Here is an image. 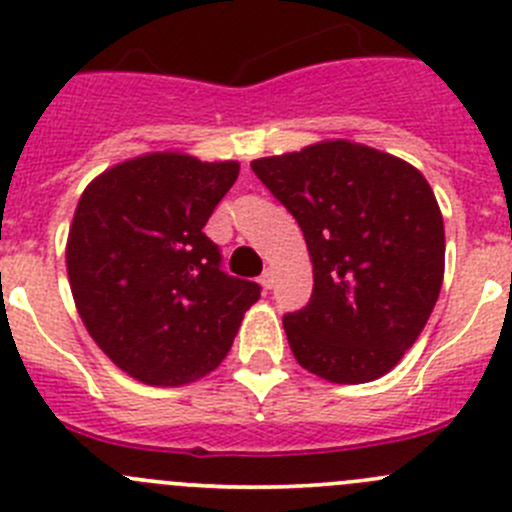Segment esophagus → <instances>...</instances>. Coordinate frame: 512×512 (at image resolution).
<instances>
[{
    "label": "esophagus",
    "instance_id": "1",
    "mask_svg": "<svg viewBox=\"0 0 512 512\" xmlns=\"http://www.w3.org/2000/svg\"><path fill=\"white\" fill-rule=\"evenodd\" d=\"M260 285L265 287V289H272V287H275V270H272V267H267V270L262 272Z\"/></svg>",
    "mask_w": 512,
    "mask_h": 512
}]
</instances>
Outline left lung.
Here are the masks:
<instances>
[{
  "mask_svg": "<svg viewBox=\"0 0 512 512\" xmlns=\"http://www.w3.org/2000/svg\"><path fill=\"white\" fill-rule=\"evenodd\" d=\"M250 165L294 215L312 257V299L282 319L294 359L334 384L389 374L443 285L446 235L428 180L342 138Z\"/></svg>",
  "mask_w": 512,
  "mask_h": 512,
  "instance_id": "left-lung-1",
  "label": "left lung"
}]
</instances>
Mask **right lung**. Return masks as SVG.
<instances>
[{"instance_id":"1","label":"right lung","mask_w":512,"mask_h":512,"mask_svg":"<svg viewBox=\"0 0 512 512\" xmlns=\"http://www.w3.org/2000/svg\"><path fill=\"white\" fill-rule=\"evenodd\" d=\"M240 163L148 153L86 185L66 242L81 322L133 379L183 386L225 359L260 285L220 270L203 232Z\"/></svg>"}]
</instances>
